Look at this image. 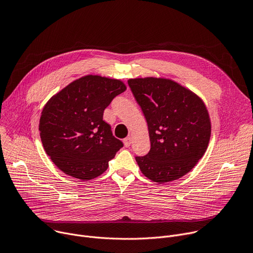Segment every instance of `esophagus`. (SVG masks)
Returning a JSON list of instances; mask_svg holds the SVG:
<instances>
[{
	"mask_svg": "<svg viewBox=\"0 0 253 253\" xmlns=\"http://www.w3.org/2000/svg\"><path fill=\"white\" fill-rule=\"evenodd\" d=\"M123 142H124V145H125L126 147H129V146L131 145V143H132V139H131V137H126V138L123 140Z\"/></svg>",
	"mask_w": 253,
	"mask_h": 253,
	"instance_id": "obj_1",
	"label": "esophagus"
}]
</instances>
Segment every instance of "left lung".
<instances>
[{"label":"left lung","mask_w":253,"mask_h":253,"mask_svg":"<svg viewBox=\"0 0 253 253\" xmlns=\"http://www.w3.org/2000/svg\"><path fill=\"white\" fill-rule=\"evenodd\" d=\"M128 85L146 118L151 148L136 156L141 172L154 182H170L187 174L204 155L211 122L203 101L165 78L129 79Z\"/></svg>","instance_id":"obj_1"}]
</instances>
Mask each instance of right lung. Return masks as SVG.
Instances as JSON below:
<instances>
[{"mask_svg": "<svg viewBox=\"0 0 253 253\" xmlns=\"http://www.w3.org/2000/svg\"><path fill=\"white\" fill-rule=\"evenodd\" d=\"M126 90L117 79L81 77L54 95L44 106L39 130L44 149L65 174L87 181L104 173L123 147L103 113Z\"/></svg>", "mask_w": 253, "mask_h": 253, "instance_id": "add662e5", "label": "right lung"}]
</instances>
